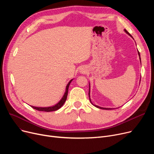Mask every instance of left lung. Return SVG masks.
I'll use <instances>...</instances> for the list:
<instances>
[{
	"label": "left lung",
	"mask_w": 154,
	"mask_h": 154,
	"mask_svg": "<svg viewBox=\"0 0 154 154\" xmlns=\"http://www.w3.org/2000/svg\"><path fill=\"white\" fill-rule=\"evenodd\" d=\"M124 31L126 32V33L128 34V35H130L131 37H132V36L128 33V32L125 30V29H124ZM133 38V37H132ZM138 54H139V59H140V63H141V59H140V53H139V51H138ZM90 89H91V86H90V84H89V91H88V96H89V100H90V101H91V103L93 105V106H94L95 107H97V108H99V109H104V110H112V109H112V108H104V107H99V106H96V105H94V104H93L92 103V101H91V95H90Z\"/></svg>",
	"instance_id": "left-lung-1"
}]
</instances>
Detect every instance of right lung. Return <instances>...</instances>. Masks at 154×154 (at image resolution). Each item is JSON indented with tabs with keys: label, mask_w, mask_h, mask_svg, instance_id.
Listing matches in <instances>:
<instances>
[{
	"label": "right lung",
	"mask_w": 154,
	"mask_h": 154,
	"mask_svg": "<svg viewBox=\"0 0 154 154\" xmlns=\"http://www.w3.org/2000/svg\"><path fill=\"white\" fill-rule=\"evenodd\" d=\"M73 80V79L72 80H70V81L69 82V83L67 84L66 88V92H65L63 97H62V99H60V100L57 103H56L55 105L53 106H51V107H34V106H31L32 108L37 110L38 111H44V112H52V111H55L59 109L60 107H62L63 106V105L64 104L65 102L67 100V94H68V90H69V87L70 85V84L71 83V82Z\"/></svg>",
	"instance_id": "1"
}]
</instances>
